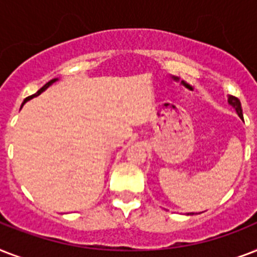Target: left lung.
Instances as JSON below:
<instances>
[{
	"mask_svg": "<svg viewBox=\"0 0 257 257\" xmlns=\"http://www.w3.org/2000/svg\"><path fill=\"white\" fill-rule=\"evenodd\" d=\"M228 102L236 109V112H237V114L240 116V118H243V110H241V104H240L239 98L235 96H229L228 97Z\"/></svg>",
	"mask_w": 257,
	"mask_h": 257,
	"instance_id": "obj_1",
	"label": "left lung"
}]
</instances>
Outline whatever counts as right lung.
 I'll use <instances>...</instances> for the list:
<instances>
[{"instance_id": "1", "label": "right lung", "mask_w": 257, "mask_h": 257, "mask_svg": "<svg viewBox=\"0 0 257 257\" xmlns=\"http://www.w3.org/2000/svg\"><path fill=\"white\" fill-rule=\"evenodd\" d=\"M56 81H57V78H53V80H50V81H49V82H46L45 85L42 86V88H41V89H40V90H38V92H37V93H34V94H32V96H29V97H26L25 100H24V102H22V105L25 104L26 101H29V100H30V98H33V97H37V96H38V94H41V93H42V92H44V90H45V89H48V88H49V86H50V85H52V84H53V82H56ZM22 105H21V106H22Z\"/></svg>"}]
</instances>
